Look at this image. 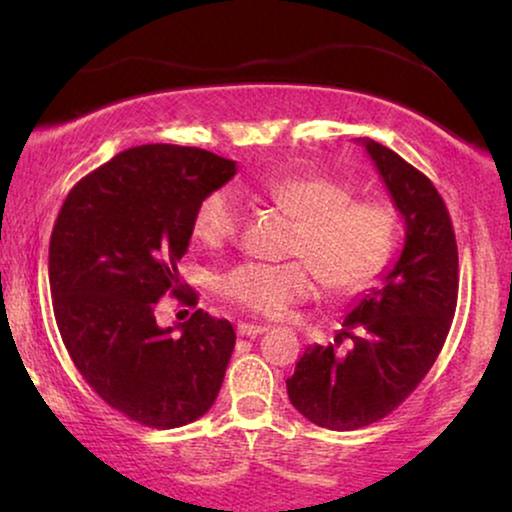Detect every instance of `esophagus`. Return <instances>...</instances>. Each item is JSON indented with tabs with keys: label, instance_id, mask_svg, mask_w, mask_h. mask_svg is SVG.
I'll use <instances>...</instances> for the list:
<instances>
[{
	"label": "esophagus",
	"instance_id": "34e87169",
	"mask_svg": "<svg viewBox=\"0 0 512 512\" xmlns=\"http://www.w3.org/2000/svg\"><path fill=\"white\" fill-rule=\"evenodd\" d=\"M270 326L265 324H237V335L242 338H256V335H263Z\"/></svg>",
	"mask_w": 512,
	"mask_h": 512
}]
</instances>
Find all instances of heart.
I'll return each mask as SVG.
<instances>
[{"label": "heart", "mask_w": 512, "mask_h": 512, "mask_svg": "<svg viewBox=\"0 0 512 512\" xmlns=\"http://www.w3.org/2000/svg\"><path fill=\"white\" fill-rule=\"evenodd\" d=\"M261 191L300 221L291 263H242L221 279L230 303L268 319H282L317 291V277L335 293H356L387 268L396 247V214L380 200H354L352 188L317 174L265 179ZM240 228L233 188L209 191L193 212V237L219 247Z\"/></svg>", "instance_id": "heart-1"}]
</instances>
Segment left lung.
I'll return each instance as SVG.
<instances>
[{"label":"left lung","instance_id":"8db88e82","mask_svg":"<svg viewBox=\"0 0 512 512\" xmlns=\"http://www.w3.org/2000/svg\"><path fill=\"white\" fill-rule=\"evenodd\" d=\"M405 221V244L382 284L342 321L347 354L312 345L286 380L300 415L331 431L387 417L424 380L450 333L459 293V254L447 207L429 177L387 146L359 139Z\"/></svg>","mask_w":512,"mask_h":512}]
</instances>
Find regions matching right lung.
<instances>
[{"mask_svg":"<svg viewBox=\"0 0 512 512\" xmlns=\"http://www.w3.org/2000/svg\"><path fill=\"white\" fill-rule=\"evenodd\" d=\"M235 172V160L205 149L146 144L86 174L62 202L48 247L58 331L83 380L132 422L177 429L219 396L230 321L195 310L160 328L156 307L165 293L198 303L177 263L198 202Z\"/></svg>","mask_w":512,"mask_h":512,"instance_id":"add662e5","label":"right lung"}]
</instances>
